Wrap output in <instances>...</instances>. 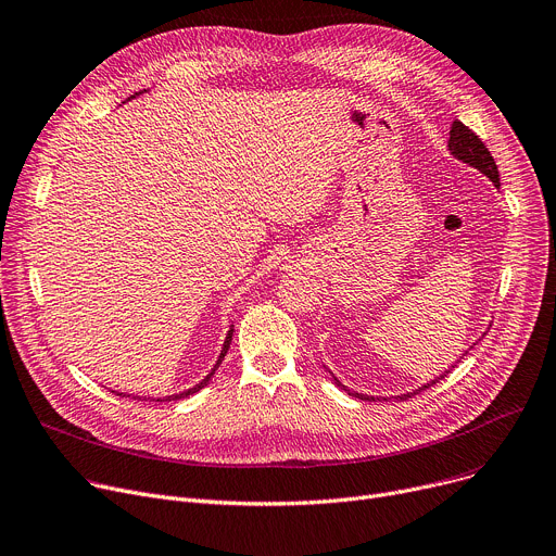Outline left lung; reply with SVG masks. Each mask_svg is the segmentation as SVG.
Instances as JSON below:
<instances>
[{"instance_id": "obj_1", "label": "left lung", "mask_w": 556, "mask_h": 556, "mask_svg": "<svg viewBox=\"0 0 556 556\" xmlns=\"http://www.w3.org/2000/svg\"><path fill=\"white\" fill-rule=\"evenodd\" d=\"M447 150H450V154L456 159V161H460V163H467L469 167H473V169H478L480 174H485L492 182H494V188L498 190L501 188V178H498V167H496V163H494V159H492V154L488 152V147L483 144V140H480L469 127H465L460 121H454L452 123V129H450V140H447ZM485 336V332H483ZM456 364H452L450 366V371L454 368ZM326 368V366H324ZM328 371V368H326ZM450 371H445V374H440V376H435V380H429L427 384H422V387H418V389H414V391H406V393H400V395H395V400H406V397H412V395H416V393H420V391H425V389H429L431 384H435V382H440L442 378H445ZM330 374V371H328ZM330 378H332V382H336L342 391H346L349 395H353V397H359V400H366V402H382V400H387V397H382V395H366V393H357V391H351L346 384H342L336 376L330 374Z\"/></svg>"}]
</instances>
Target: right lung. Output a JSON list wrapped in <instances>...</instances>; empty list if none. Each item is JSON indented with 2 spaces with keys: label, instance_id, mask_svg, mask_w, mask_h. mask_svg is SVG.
Instances as JSON below:
<instances>
[{
  "label": "right lung",
  "instance_id": "1",
  "mask_svg": "<svg viewBox=\"0 0 556 556\" xmlns=\"http://www.w3.org/2000/svg\"><path fill=\"white\" fill-rule=\"evenodd\" d=\"M147 91V89H144ZM142 91H138V93H134L131 98H127V102L129 100H134V98H138ZM125 104V102H123ZM232 332H235V324H230V330H228V336H226V340H224V346H220V353H218V357H216V362H214V366L210 368V374L199 382V384H194V387H190V389H185V391H180V393H174V395H165V397H144V395H131V397H136V400H154V402H169V400H180V397H188V395H192V393H197V391H201L203 387H207L210 384V380L214 378V371L216 368L220 366V362H224V357H226V353H228V349H230V342H232ZM111 393H118V395H127V393H121V391H111ZM129 397V395H127Z\"/></svg>",
  "mask_w": 556,
  "mask_h": 556
}]
</instances>
